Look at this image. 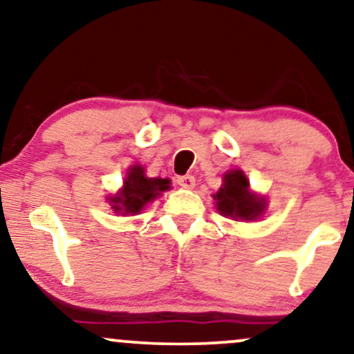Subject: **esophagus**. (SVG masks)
<instances>
[{"mask_svg": "<svg viewBox=\"0 0 354 354\" xmlns=\"http://www.w3.org/2000/svg\"><path fill=\"white\" fill-rule=\"evenodd\" d=\"M178 185H180L181 187H186V189H192L196 185V180L192 174H186V176L178 178Z\"/></svg>", "mask_w": 354, "mask_h": 354, "instance_id": "esophagus-1", "label": "esophagus"}]
</instances>
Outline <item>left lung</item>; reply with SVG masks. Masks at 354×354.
I'll list each match as a JSON object with an SVG mask.
<instances>
[{
	"instance_id": "8db88e82",
	"label": "left lung",
	"mask_w": 354,
	"mask_h": 354,
	"mask_svg": "<svg viewBox=\"0 0 354 354\" xmlns=\"http://www.w3.org/2000/svg\"><path fill=\"white\" fill-rule=\"evenodd\" d=\"M214 199L218 212L234 221H254L266 209L265 198H258L250 191V181L241 169L223 174V185L214 194Z\"/></svg>"
}]
</instances>
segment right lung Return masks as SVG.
I'll list each match as a JSON object with an SVG mask.
<instances>
[{"label": "right lung", "instance_id": "right-lung-1", "mask_svg": "<svg viewBox=\"0 0 354 354\" xmlns=\"http://www.w3.org/2000/svg\"><path fill=\"white\" fill-rule=\"evenodd\" d=\"M167 189H169V180L147 178L144 167L133 165L129 168L127 176L124 178V187L109 199V203L118 214L136 216L150 201L158 198Z\"/></svg>", "mask_w": 354, "mask_h": 354}]
</instances>
